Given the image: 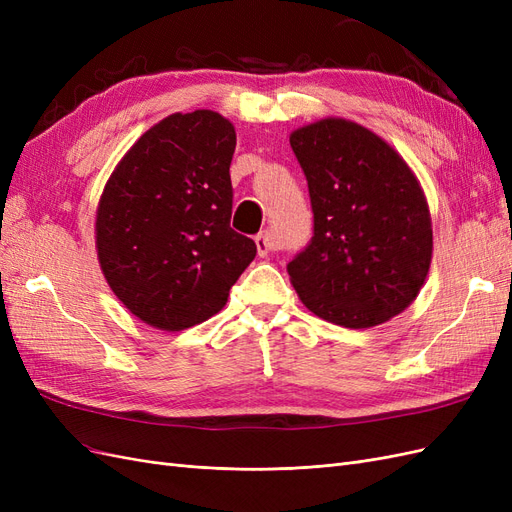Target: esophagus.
Wrapping results in <instances>:
<instances>
[{
  "label": "esophagus",
  "instance_id": "1",
  "mask_svg": "<svg viewBox=\"0 0 512 512\" xmlns=\"http://www.w3.org/2000/svg\"><path fill=\"white\" fill-rule=\"evenodd\" d=\"M256 247H258V256H262V258L269 256V252L275 247L269 232H260V235L256 237Z\"/></svg>",
  "mask_w": 512,
  "mask_h": 512
}]
</instances>
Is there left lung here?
<instances>
[{
    "label": "left lung",
    "mask_w": 512,
    "mask_h": 512,
    "mask_svg": "<svg viewBox=\"0 0 512 512\" xmlns=\"http://www.w3.org/2000/svg\"><path fill=\"white\" fill-rule=\"evenodd\" d=\"M307 177L314 237L288 265L290 284L318 318L369 329L404 312L433 256L421 181L361 123L324 117L290 132Z\"/></svg>",
    "instance_id": "1"
}]
</instances>
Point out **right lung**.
<instances>
[{
    "label": "right lung",
    "mask_w": 512,
    "mask_h": 512,
    "mask_svg": "<svg viewBox=\"0 0 512 512\" xmlns=\"http://www.w3.org/2000/svg\"><path fill=\"white\" fill-rule=\"evenodd\" d=\"M232 123L209 108L173 113L123 153L96 209L106 284L138 320L183 331L215 316L256 256L230 228Z\"/></svg>",
    "instance_id": "right-lung-1"
}]
</instances>
